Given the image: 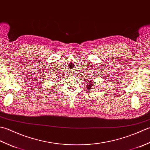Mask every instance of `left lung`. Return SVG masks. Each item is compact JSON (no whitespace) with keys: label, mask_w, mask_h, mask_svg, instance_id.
Returning <instances> with one entry per match:
<instances>
[{"label":"left lung","mask_w":150,"mask_h":150,"mask_svg":"<svg viewBox=\"0 0 150 150\" xmlns=\"http://www.w3.org/2000/svg\"><path fill=\"white\" fill-rule=\"evenodd\" d=\"M92 83V81H90V84H88V86H87L88 87V89L89 90V89H90L91 88V86L93 85L91 84Z\"/></svg>","instance_id":"1"}]
</instances>
